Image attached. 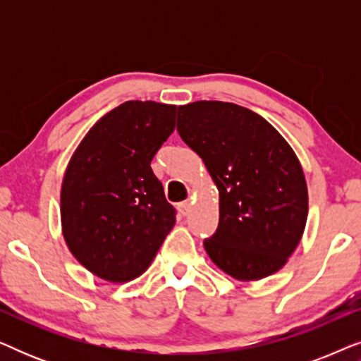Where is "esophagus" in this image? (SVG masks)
Returning a JSON list of instances; mask_svg holds the SVG:
<instances>
[{"instance_id": "1", "label": "esophagus", "mask_w": 361, "mask_h": 361, "mask_svg": "<svg viewBox=\"0 0 361 361\" xmlns=\"http://www.w3.org/2000/svg\"><path fill=\"white\" fill-rule=\"evenodd\" d=\"M190 207H192V202H190V199H187L184 202H180L177 209H179V212H180L182 215H187L190 212Z\"/></svg>"}]
</instances>
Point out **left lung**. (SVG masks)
Instances as JSON below:
<instances>
[{"instance_id":"obj_1","label":"left lung","mask_w":361,"mask_h":361,"mask_svg":"<svg viewBox=\"0 0 361 361\" xmlns=\"http://www.w3.org/2000/svg\"><path fill=\"white\" fill-rule=\"evenodd\" d=\"M177 131L205 162L220 194L210 259L238 281L271 276L302 238L307 184L288 141L258 113L226 102L179 106Z\"/></svg>"}]
</instances>
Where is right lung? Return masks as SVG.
<instances>
[{
    "label": "right lung",
    "mask_w": 361,
    "mask_h": 361,
    "mask_svg": "<svg viewBox=\"0 0 361 361\" xmlns=\"http://www.w3.org/2000/svg\"><path fill=\"white\" fill-rule=\"evenodd\" d=\"M174 105L125 102L100 118L63 176V238L78 263L110 283L145 273L176 224L151 161L176 126Z\"/></svg>",
    "instance_id": "right-lung-1"
}]
</instances>
